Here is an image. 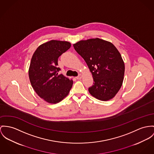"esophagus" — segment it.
Segmentation results:
<instances>
[{
  "instance_id": "esophagus-1",
  "label": "esophagus",
  "mask_w": 154,
  "mask_h": 154,
  "mask_svg": "<svg viewBox=\"0 0 154 154\" xmlns=\"http://www.w3.org/2000/svg\"><path fill=\"white\" fill-rule=\"evenodd\" d=\"M77 80H80L82 78V74H79L77 77H75Z\"/></svg>"
}]
</instances>
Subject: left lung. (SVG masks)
<instances>
[{"label":"left lung","mask_w":154,"mask_h":154,"mask_svg":"<svg viewBox=\"0 0 154 154\" xmlns=\"http://www.w3.org/2000/svg\"><path fill=\"white\" fill-rule=\"evenodd\" d=\"M92 73L94 83L88 88L90 94L101 101L112 98L122 86L125 65L111 43L96 38L81 40L73 45Z\"/></svg>","instance_id":"left-lung-1"}]
</instances>
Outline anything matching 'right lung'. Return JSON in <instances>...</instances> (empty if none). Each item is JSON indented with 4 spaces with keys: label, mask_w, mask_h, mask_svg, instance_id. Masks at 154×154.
<instances>
[{
    "label": "right lung",
    "mask_w": 154,
    "mask_h": 154,
    "mask_svg": "<svg viewBox=\"0 0 154 154\" xmlns=\"http://www.w3.org/2000/svg\"><path fill=\"white\" fill-rule=\"evenodd\" d=\"M70 47L68 42L52 40L39 46L31 59L30 82L37 94L48 103H59L71 90L72 80L58 74L57 67L59 57Z\"/></svg>",
    "instance_id": "right-lung-1"
}]
</instances>
